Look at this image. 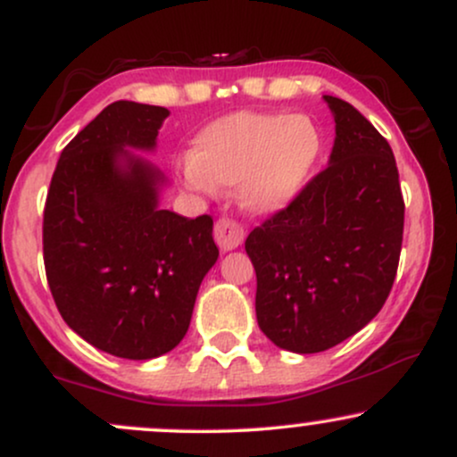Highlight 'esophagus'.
<instances>
[{
  "instance_id": "1",
  "label": "esophagus",
  "mask_w": 457,
  "mask_h": 457,
  "mask_svg": "<svg viewBox=\"0 0 457 457\" xmlns=\"http://www.w3.org/2000/svg\"><path fill=\"white\" fill-rule=\"evenodd\" d=\"M214 240L221 246V251H232L245 240V232L232 219H219L214 225Z\"/></svg>"
}]
</instances>
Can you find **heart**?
Here are the masks:
<instances>
[{"label": "heart", "instance_id": "heart-1", "mask_svg": "<svg viewBox=\"0 0 457 457\" xmlns=\"http://www.w3.org/2000/svg\"><path fill=\"white\" fill-rule=\"evenodd\" d=\"M324 154V133L305 113L234 112L212 120L178 156L180 185L197 195L236 187L251 214L286 211L305 191Z\"/></svg>", "mask_w": 457, "mask_h": 457}]
</instances>
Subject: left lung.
Segmentation results:
<instances>
[{
	"instance_id": "obj_1",
	"label": "left lung",
	"mask_w": 457,
	"mask_h": 457,
	"mask_svg": "<svg viewBox=\"0 0 457 457\" xmlns=\"http://www.w3.org/2000/svg\"><path fill=\"white\" fill-rule=\"evenodd\" d=\"M324 103L335 120L328 167L245 243L262 333L296 354L322 353L370 324L402 251L403 199L391 145L350 103Z\"/></svg>"
}]
</instances>
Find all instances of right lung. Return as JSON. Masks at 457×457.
<instances>
[{
  "label": "right lung",
  "mask_w": 457,
  "mask_h": 457,
  "mask_svg": "<svg viewBox=\"0 0 457 457\" xmlns=\"http://www.w3.org/2000/svg\"><path fill=\"white\" fill-rule=\"evenodd\" d=\"M165 107L115 101L62 150L45 204L43 251L64 322L103 353L148 361L187 335L219 258L212 219L161 208L154 152Z\"/></svg>",
  "instance_id": "add662e5"
}]
</instances>
